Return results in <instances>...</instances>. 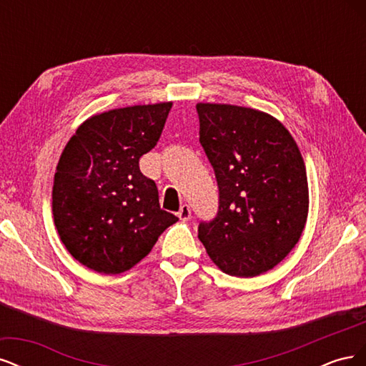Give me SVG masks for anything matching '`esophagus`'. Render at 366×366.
<instances>
[{"label":"esophagus","mask_w":366,"mask_h":366,"mask_svg":"<svg viewBox=\"0 0 366 366\" xmlns=\"http://www.w3.org/2000/svg\"><path fill=\"white\" fill-rule=\"evenodd\" d=\"M179 218L182 221H189L191 219V207L187 204H182V207L179 210Z\"/></svg>","instance_id":"34e87169"}]
</instances>
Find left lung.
<instances>
[{
  "label": "left lung",
  "mask_w": 366,
  "mask_h": 366,
  "mask_svg": "<svg viewBox=\"0 0 366 366\" xmlns=\"http://www.w3.org/2000/svg\"><path fill=\"white\" fill-rule=\"evenodd\" d=\"M200 143L215 171L217 217L198 238L219 270L258 276L292 252L308 215L305 163L278 119L247 107L197 104Z\"/></svg>",
  "instance_id": "obj_1"
}]
</instances>
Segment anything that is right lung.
<instances>
[{
    "instance_id": "obj_1",
    "label": "right lung",
    "mask_w": 366,
    "mask_h": 366,
    "mask_svg": "<svg viewBox=\"0 0 366 366\" xmlns=\"http://www.w3.org/2000/svg\"><path fill=\"white\" fill-rule=\"evenodd\" d=\"M172 102L132 105L88 117L65 145L54 172L51 210L62 244L97 273L140 262L179 221L160 209L139 159L157 145Z\"/></svg>"
}]
</instances>
